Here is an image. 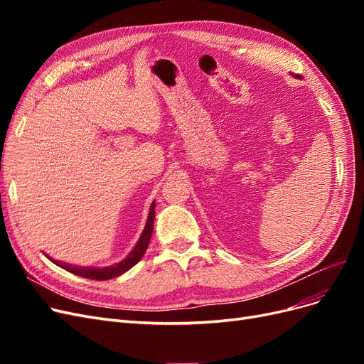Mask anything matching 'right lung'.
Returning <instances> with one entry per match:
<instances>
[{"instance_id":"1","label":"right lung","mask_w":364,"mask_h":364,"mask_svg":"<svg viewBox=\"0 0 364 364\" xmlns=\"http://www.w3.org/2000/svg\"><path fill=\"white\" fill-rule=\"evenodd\" d=\"M155 202L150 205L149 209V217H147V222L144 226V230H142L141 237L138 238L135 247L130 250L129 255L121 259L119 262L112 264V266H107V267H82V266H73V264H67V262H62L58 259H53L51 257H48L50 261H53L56 266L68 270L74 274H79L82 278H87V279H97V281H106V279H112L119 277V274H123L124 272H127L129 269H132L135 266V264L144 257V253L149 247L150 243V238H151V232H153V222H155Z\"/></svg>"}]
</instances>
